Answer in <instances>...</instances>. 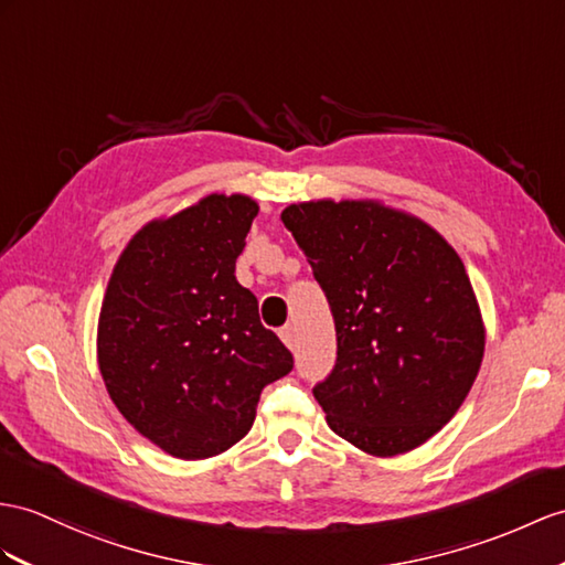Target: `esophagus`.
Returning a JSON list of instances; mask_svg holds the SVG:
<instances>
[{
	"instance_id": "34e87169",
	"label": "esophagus",
	"mask_w": 565,
	"mask_h": 565,
	"mask_svg": "<svg viewBox=\"0 0 565 565\" xmlns=\"http://www.w3.org/2000/svg\"><path fill=\"white\" fill-rule=\"evenodd\" d=\"M280 340L285 342L287 348L295 350V348H297V330H295V326H285V328H280Z\"/></svg>"
}]
</instances>
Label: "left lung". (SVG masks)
Listing matches in <instances>:
<instances>
[{"label": "left lung", "mask_w": 565, "mask_h": 565, "mask_svg": "<svg viewBox=\"0 0 565 565\" xmlns=\"http://www.w3.org/2000/svg\"><path fill=\"white\" fill-rule=\"evenodd\" d=\"M280 217L335 321V366L313 386L328 426L381 458L422 446L456 415L484 356L460 256L374 201L295 203Z\"/></svg>", "instance_id": "8db88e82"}]
</instances>
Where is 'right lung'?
I'll return each instance as SVG.
<instances>
[{"mask_svg": "<svg viewBox=\"0 0 565 565\" xmlns=\"http://www.w3.org/2000/svg\"><path fill=\"white\" fill-rule=\"evenodd\" d=\"M258 205L211 194L136 235L109 278L98 364L136 431L201 460L249 434L260 391L295 360L235 278Z\"/></svg>", "mask_w": 565, "mask_h": 565, "instance_id": "1", "label": "right lung"}]
</instances>
